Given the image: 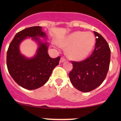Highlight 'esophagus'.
I'll use <instances>...</instances> for the list:
<instances>
[{
	"label": "esophagus",
	"mask_w": 121,
	"mask_h": 121,
	"mask_svg": "<svg viewBox=\"0 0 121 121\" xmlns=\"http://www.w3.org/2000/svg\"><path fill=\"white\" fill-rule=\"evenodd\" d=\"M63 60H62V59H61V60H60V62H63Z\"/></svg>",
	"instance_id": "34e87169"
}]
</instances>
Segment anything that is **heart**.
<instances>
[{
	"label": "heart",
	"mask_w": 121,
	"mask_h": 121,
	"mask_svg": "<svg viewBox=\"0 0 121 121\" xmlns=\"http://www.w3.org/2000/svg\"><path fill=\"white\" fill-rule=\"evenodd\" d=\"M86 51H87V50H86V48H85L84 49H83V52H86Z\"/></svg>",
	"instance_id": "1"
}]
</instances>
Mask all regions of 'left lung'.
Here are the masks:
<instances>
[{"instance_id": "left-lung-1", "label": "left lung", "mask_w": 121, "mask_h": 121, "mask_svg": "<svg viewBox=\"0 0 121 121\" xmlns=\"http://www.w3.org/2000/svg\"><path fill=\"white\" fill-rule=\"evenodd\" d=\"M27 37L39 42L37 54L31 59L22 55L19 44ZM39 37L46 39L40 26L26 28L15 35L7 52V66L14 80L22 87L34 90L42 86L48 80L52 71L58 65L60 57L52 58L48 53V43H42Z\"/></svg>"}]
</instances>
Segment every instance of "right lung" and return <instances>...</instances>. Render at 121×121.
Returning <instances> with one entry per match:
<instances>
[{"label": "right lung", "mask_w": 121, "mask_h": 121, "mask_svg": "<svg viewBox=\"0 0 121 121\" xmlns=\"http://www.w3.org/2000/svg\"><path fill=\"white\" fill-rule=\"evenodd\" d=\"M95 49L90 57L80 61H73L69 73L70 82L81 92H88L102 84L107 76L111 60V50L105 39L97 32Z\"/></svg>", "instance_id": "add662e5"}]
</instances>
